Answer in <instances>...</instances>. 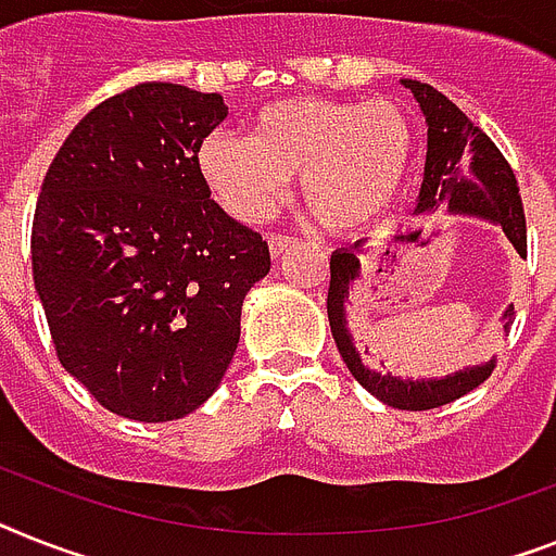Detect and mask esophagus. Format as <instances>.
<instances>
[{
    "label": "esophagus",
    "instance_id": "1",
    "mask_svg": "<svg viewBox=\"0 0 556 556\" xmlns=\"http://www.w3.org/2000/svg\"><path fill=\"white\" fill-rule=\"evenodd\" d=\"M267 241H269V252H273L275 258H278L281 252H287L289 247L295 244V238H292V236H283V232H273V236H269Z\"/></svg>",
    "mask_w": 556,
    "mask_h": 556
}]
</instances>
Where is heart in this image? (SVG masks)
<instances>
[{
    "instance_id": "1",
    "label": "heart",
    "mask_w": 556,
    "mask_h": 556,
    "mask_svg": "<svg viewBox=\"0 0 556 556\" xmlns=\"http://www.w3.org/2000/svg\"><path fill=\"white\" fill-rule=\"evenodd\" d=\"M412 164V130L389 102L283 99L252 122V136L210 132L199 169L232 218L255 224L273 213L289 178L329 227H361L397 199Z\"/></svg>"
}]
</instances>
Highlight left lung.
<instances>
[{
    "label": "left lung",
    "instance_id": "8db88e82",
    "mask_svg": "<svg viewBox=\"0 0 556 556\" xmlns=\"http://www.w3.org/2000/svg\"><path fill=\"white\" fill-rule=\"evenodd\" d=\"M403 85L415 93L417 104L424 110L426 124H429V150H426V169L420 195H417V210H438L446 204L452 213H471L492 218L503 227L508 241L526 258L529 241H526V213H522L520 187H517L515 169L506 162L489 136H485L475 122L438 87L426 81L403 79ZM357 250V244H355ZM355 250H338L329 261V295L327 312L332 338L338 343L343 364L350 366L355 380L366 392H371L387 406L406 412H426L446 406L463 394H469L483 383L494 369V361L471 369L454 371L443 380H401L392 375H380L366 364V355L352 343V334L346 329V301H350V287L355 283L361 261ZM508 320L515 315V306L506 312Z\"/></svg>",
    "mask_w": 556,
    "mask_h": 556
}]
</instances>
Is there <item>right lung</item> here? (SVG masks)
Returning a JSON list of instances; mask_svg holds the SVG:
<instances>
[{
    "label": "right lung",
    "instance_id": "add662e5",
    "mask_svg": "<svg viewBox=\"0 0 556 556\" xmlns=\"http://www.w3.org/2000/svg\"><path fill=\"white\" fill-rule=\"evenodd\" d=\"M224 118L218 93L127 87L73 127L36 201L34 283L59 361L139 424L178 420L218 389L244 295L269 273L267 241L199 169Z\"/></svg>",
    "mask_w": 556,
    "mask_h": 556
}]
</instances>
